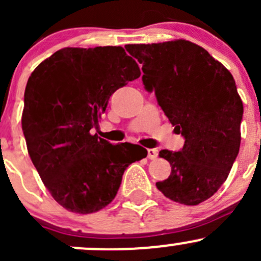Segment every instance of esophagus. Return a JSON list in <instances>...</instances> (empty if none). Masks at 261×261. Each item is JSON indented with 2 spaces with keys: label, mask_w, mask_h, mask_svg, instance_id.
<instances>
[{
  "label": "esophagus",
  "mask_w": 261,
  "mask_h": 261,
  "mask_svg": "<svg viewBox=\"0 0 261 261\" xmlns=\"http://www.w3.org/2000/svg\"><path fill=\"white\" fill-rule=\"evenodd\" d=\"M147 158L150 160H155L158 158V150L156 149H147Z\"/></svg>",
  "instance_id": "obj_1"
}]
</instances>
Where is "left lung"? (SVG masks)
Returning <instances> with one entry per match:
<instances>
[{"instance_id": "obj_1", "label": "left lung", "mask_w": 261, "mask_h": 261, "mask_svg": "<svg viewBox=\"0 0 261 261\" xmlns=\"http://www.w3.org/2000/svg\"><path fill=\"white\" fill-rule=\"evenodd\" d=\"M125 48L143 64L146 91L155 92L186 139L180 151H159L172 173L156 188L178 203H202L227 179L240 149L244 106L235 80L206 49L183 39Z\"/></svg>"}]
</instances>
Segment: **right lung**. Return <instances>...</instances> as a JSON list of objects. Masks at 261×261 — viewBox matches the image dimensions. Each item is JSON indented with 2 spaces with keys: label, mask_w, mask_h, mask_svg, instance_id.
<instances>
[{
  "label": "right lung",
  "mask_w": 261,
  "mask_h": 261,
  "mask_svg": "<svg viewBox=\"0 0 261 261\" xmlns=\"http://www.w3.org/2000/svg\"><path fill=\"white\" fill-rule=\"evenodd\" d=\"M121 46L63 48L29 77L21 117L29 155L44 186L65 210L93 213L111 203L123 172L146 149L112 145L91 130L116 89L140 77Z\"/></svg>",
  "instance_id": "obj_1"
}]
</instances>
